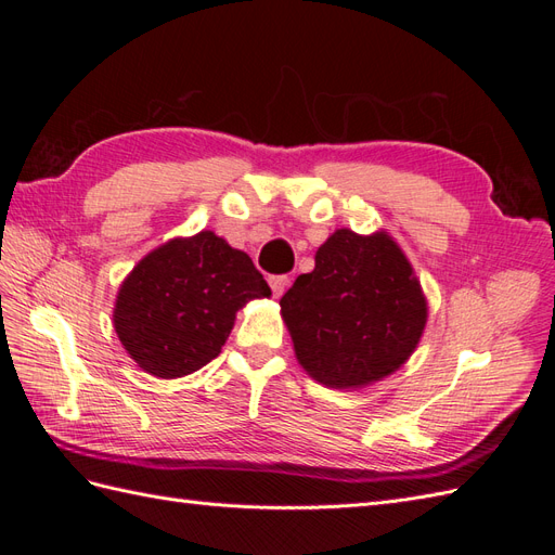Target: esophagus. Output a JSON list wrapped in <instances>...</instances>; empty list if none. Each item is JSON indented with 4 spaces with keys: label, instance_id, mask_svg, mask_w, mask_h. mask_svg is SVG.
I'll return each mask as SVG.
<instances>
[{
    "label": "esophagus",
    "instance_id": "esophagus-1",
    "mask_svg": "<svg viewBox=\"0 0 555 555\" xmlns=\"http://www.w3.org/2000/svg\"><path fill=\"white\" fill-rule=\"evenodd\" d=\"M268 284H271V289H273V296H282L284 294V289H287V284H289V278L287 275H271L268 278Z\"/></svg>",
    "mask_w": 555,
    "mask_h": 555
}]
</instances>
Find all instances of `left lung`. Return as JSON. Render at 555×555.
<instances>
[{
	"label": "left lung",
	"mask_w": 555,
	"mask_h": 555,
	"mask_svg": "<svg viewBox=\"0 0 555 555\" xmlns=\"http://www.w3.org/2000/svg\"><path fill=\"white\" fill-rule=\"evenodd\" d=\"M280 312L304 371L328 389H363L414 354L428 300L405 251L375 231L335 229L298 275Z\"/></svg>",
	"instance_id": "left-lung-1"
}]
</instances>
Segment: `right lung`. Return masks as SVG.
I'll list each match as a JSON object with an SVG mask.
<instances>
[{"label": "right lung", "mask_w": 555, "mask_h": 555, "mask_svg": "<svg viewBox=\"0 0 555 555\" xmlns=\"http://www.w3.org/2000/svg\"><path fill=\"white\" fill-rule=\"evenodd\" d=\"M268 296L271 287L243 249L198 231L133 266L117 289L113 326L141 371L176 379L220 354L236 312Z\"/></svg>", "instance_id": "add662e5"}]
</instances>
